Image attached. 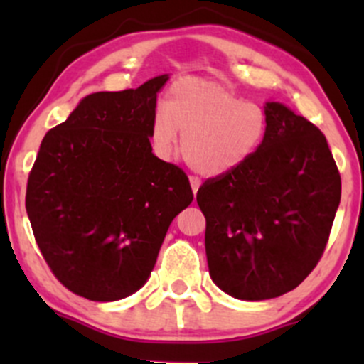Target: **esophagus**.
<instances>
[{
    "mask_svg": "<svg viewBox=\"0 0 364 364\" xmlns=\"http://www.w3.org/2000/svg\"><path fill=\"white\" fill-rule=\"evenodd\" d=\"M190 185H192L193 193H197V190H199V186H200V179L196 178V176H192V178H190Z\"/></svg>",
    "mask_w": 364,
    "mask_h": 364,
    "instance_id": "esophagus-1",
    "label": "esophagus"
}]
</instances>
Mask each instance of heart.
<instances>
[{"instance_id": "obj_1", "label": "heart", "mask_w": 364, "mask_h": 364, "mask_svg": "<svg viewBox=\"0 0 364 364\" xmlns=\"http://www.w3.org/2000/svg\"><path fill=\"white\" fill-rule=\"evenodd\" d=\"M178 130L190 167L199 174L220 176L259 149L267 132V114L262 105L222 84L183 80L172 87L167 105L153 114L149 137L160 156L171 155Z\"/></svg>"}]
</instances>
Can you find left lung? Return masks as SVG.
Segmentation results:
<instances>
[{"instance_id":"8db88e82","label":"left lung","mask_w":364,"mask_h":364,"mask_svg":"<svg viewBox=\"0 0 364 364\" xmlns=\"http://www.w3.org/2000/svg\"><path fill=\"white\" fill-rule=\"evenodd\" d=\"M266 114L259 149L197 192L209 274L223 292L247 301L285 294L314 271L341 197L324 134L277 102L266 104Z\"/></svg>"}]
</instances>
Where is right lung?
<instances>
[{"label": "right lung", "instance_id": "right-lung-1", "mask_svg": "<svg viewBox=\"0 0 364 364\" xmlns=\"http://www.w3.org/2000/svg\"><path fill=\"white\" fill-rule=\"evenodd\" d=\"M167 79L87 95L40 144L26 211L47 266L73 294L117 301L139 291L171 222L193 200L185 171L149 142Z\"/></svg>", "mask_w": 364, "mask_h": 364}]
</instances>
